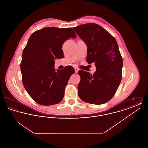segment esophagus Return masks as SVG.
<instances>
[{
	"instance_id": "34e87169",
	"label": "esophagus",
	"mask_w": 148,
	"mask_h": 148,
	"mask_svg": "<svg viewBox=\"0 0 148 148\" xmlns=\"http://www.w3.org/2000/svg\"><path fill=\"white\" fill-rule=\"evenodd\" d=\"M74 69H75V72L76 73H77V72H78V71H79V69H78L77 68H74Z\"/></svg>"
}]
</instances>
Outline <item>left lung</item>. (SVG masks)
<instances>
[{"instance_id":"left-lung-1","label":"left lung","mask_w":148,"mask_h":148,"mask_svg":"<svg viewBox=\"0 0 148 148\" xmlns=\"http://www.w3.org/2000/svg\"><path fill=\"white\" fill-rule=\"evenodd\" d=\"M73 29L86 44L87 63H94L97 69L93 75L79 71L78 95L86 103L104 104L114 97L122 78L123 59L116 40L95 23L82 24Z\"/></svg>"}]
</instances>
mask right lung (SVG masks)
I'll return each mask as SVG.
<instances>
[{
  "label": "right lung",
  "mask_w": 148,
  "mask_h": 148,
  "mask_svg": "<svg viewBox=\"0 0 148 148\" xmlns=\"http://www.w3.org/2000/svg\"><path fill=\"white\" fill-rule=\"evenodd\" d=\"M76 34L71 28L45 27L29 38L22 54L21 69L23 85L36 103L42 106L59 103L74 69L67 66L56 71L54 59L63 56L62 45Z\"/></svg>",
  "instance_id": "obj_1"
}]
</instances>
